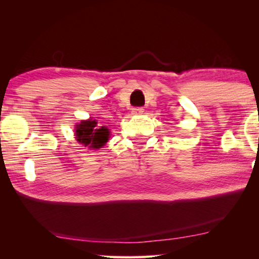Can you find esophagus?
Wrapping results in <instances>:
<instances>
[{
	"label": "esophagus",
	"mask_w": 259,
	"mask_h": 259,
	"mask_svg": "<svg viewBox=\"0 0 259 259\" xmlns=\"http://www.w3.org/2000/svg\"><path fill=\"white\" fill-rule=\"evenodd\" d=\"M144 113V108L143 107H135L133 108V114L134 115H142Z\"/></svg>",
	"instance_id": "1"
}]
</instances>
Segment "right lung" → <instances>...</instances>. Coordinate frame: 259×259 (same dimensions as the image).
<instances>
[{"label": "right lung", "instance_id": "right-lung-1", "mask_svg": "<svg viewBox=\"0 0 259 259\" xmlns=\"http://www.w3.org/2000/svg\"><path fill=\"white\" fill-rule=\"evenodd\" d=\"M97 122L95 120L82 121L76 125V139L80 144L85 147L98 150L107 143L109 137V131L105 126L97 129Z\"/></svg>", "mask_w": 259, "mask_h": 259}]
</instances>
